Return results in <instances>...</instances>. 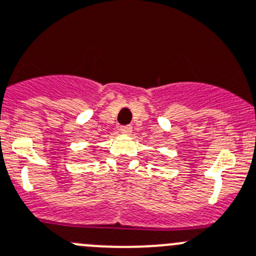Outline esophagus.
Returning a JSON list of instances; mask_svg holds the SVG:
<instances>
[{
    "instance_id": "esophagus-1",
    "label": "esophagus",
    "mask_w": 256,
    "mask_h": 256,
    "mask_svg": "<svg viewBox=\"0 0 256 256\" xmlns=\"http://www.w3.org/2000/svg\"><path fill=\"white\" fill-rule=\"evenodd\" d=\"M118 130H120V132L124 134V135H130V134L132 132V128H131V126H128H128H121Z\"/></svg>"
}]
</instances>
